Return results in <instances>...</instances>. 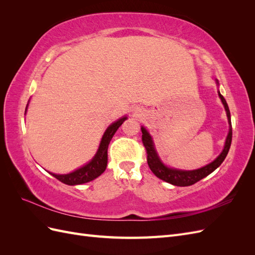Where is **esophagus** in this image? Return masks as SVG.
<instances>
[{
  "label": "esophagus",
  "instance_id": "esophagus-1",
  "mask_svg": "<svg viewBox=\"0 0 255 255\" xmlns=\"http://www.w3.org/2000/svg\"><path fill=\"white\" fill-rule=\"evenodd\" d=\"M133 113H134V115L136 116V117H139V116L142 114V111L140 109H134Z\"/></svg>",
  "mask_w": 255,
  "mask_h": 255
}]
</instances>
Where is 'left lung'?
Here are the masks:
<instances>
[{
  "label": "left lung",
  "mask_w": 255,
  "mask_h": 255,
  "mask_svg": "<svg viewBox=\"0 0 255 255\" xmlns=\"http://www.w3.org/2000/svg\"><path fill=\"white\" fill-rule=\"evenodd\" d=\"M216 83L219 85L218 81L216 80ZM219 98L221 99V102L225 106V110L227 112L228 116V121H229V134L227 136L225 148H223L222 152L219 154V156L216 158L211 164H208L200 169H196V170H180V169H174V168H169L166 165L161 163L160 158L157 155V152L154 148V143L152 140V137L149 134L148 130H146L143 127H141V133H142V143L146 151V161H148V165L151 169V171L155 174L158 179L163 180L167 183H170L175 186H190V185L199 182L202 180L203 177L211 174L213 171H215L221 164L222 161L228 155V152L230 150L231 142H232V123H231V114L228 103L226 99L218 91Z\"/></svg>",
  "instance_id": "obj_1"
}]
</instances>
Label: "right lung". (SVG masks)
<instances>
[{"instance_id":"1","label":"right lung","mask_w":255,"mask_h":255,"mask_svg":"<svg viewBox=\"0 0 255 255\" xmlns=\"http://www.w3.org/2000/svg\"><path fill=\"white\" fill-rule=\"evenodd\" d=\"M125 120H127V117H122L119 120L112 123V125L106 128L96 155L88 164L76 169L75 171L68 174H55L51 172L50 174H52L54 177H56L58 181L63 182L64 184L67 185H80L97 179L98 176H100L105 171L107 166V149H109V144L112 140L113 136L117 132V129L122 123L125 122Z\"/></svg>"}]
</instances>
